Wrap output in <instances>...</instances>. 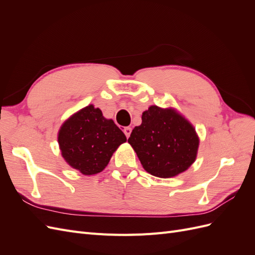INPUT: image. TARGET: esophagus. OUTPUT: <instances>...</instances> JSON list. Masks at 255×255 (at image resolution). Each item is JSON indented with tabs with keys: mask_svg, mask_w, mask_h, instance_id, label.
Here are the masks:
<instances>
[{
	"mask_svg": "<svg viewBox=\"0 0 255 255\" xmlns=\"http://www.w3.org/2000/svg\"><path fill=\"white\" fill-rule=\"evenodd\" d=\"M123 133L126 134L127 138H128L130 133H132V128H123Z\"/></svg>",
	"mask_w": 255,
	"mask_h": 255,
	"instance_id": "obj_1",
	"label": "esophagus"
}]
</instances>
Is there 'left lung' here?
Masks as SVG:
<instances>
[{"mask_svg":"<svg viewBox=\"0 0 255 255\" xmlns=\"http://www.w3.org/2000/svg\"><path fill=\"white\" fill-rule=\"evenodd\" d=\"M128 142L146 172L168 179L186 171L195 163L199 136L194 126L173 107L152 105L142 113Z\"/></svg>","mask_w":255,"mask_h":255,"instance_id":"left-lung-1","label":"left lung"}]
</instances>
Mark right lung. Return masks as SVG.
<instances>
[{
  "label": "right lung",
  "mask_w": 255,
  "mask_h": 255,
  "mask_svg": "<svg viewBox=\"0 0 255 255\" xmlns=\"http://www.w3.org/2000/svg\"><path fill=\"white\" fill-rule=\"evenodd\" d=\"M57 139L69 166L84 175H94L104 170L127 137L101 110L89 104L61 125Z\"/></svg>",
  "instance_id": "obj_1"
}]
</instances>
